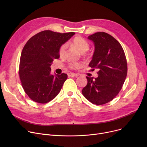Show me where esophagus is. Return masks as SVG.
Here are the masks:
<instances>
[{"mask_svg": "<svg viewBox=\"0 0 147 147\" xmlns=\"http://www.w3.org/2000/svg\"><path fill=\"white\" fill-rule=\"evenodd\" d=\"M79 75L78 74H75V73H68V76L69 77V78H72V77H77Z\"/></svg>", "mask_w": 147, "mask_h": 147, "instance_id": "obj_1", "label": "esophagus"}]
</instances>
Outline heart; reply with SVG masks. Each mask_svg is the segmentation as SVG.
<instances>
[{"label":"heart","instance_id":"heart-1","mask_svg":"<svg viewBox=\"0 0 147 147\" xmlns=\"http://www.w3.org/2000/svg\"><path fill=\"white\" fill-rule=\"evenodd\" d=\"M71 45L73 47L78 49L81 53H84L86 52L89 50L90 47L89 43L81 37H76L75 38H74L71 42ZM66 48V44H64L61 46L59 51V55L61 56H63L64 55ZM69 66L71 68H79L82 66V64L79 63H73L69 64Z\"/></svg>","mask_w":147,"mask_h":147}]
</instances>
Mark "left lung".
Instances as JSON below:
<instances>
[{
  "instance_id": "left-lung-1",
  "label": "left lung",
  "mask_w": 147,
  "mask_h": 147,
  "mask_svg": "<svg viewBox=\"0 0 147 147\" xmlns=\"http://www.w3.org/2000/svg\"><path fill=\"white\" fill-rule=\"evenodd\" d=\"M88 38L95 46L89 65L99 71L96 78L86 77L88 84L82 92L92 104L102 105L112 101L121 89L127 72L126 58L120 43L108 33L97 32Z\"/></svg>"
}]
</instances>
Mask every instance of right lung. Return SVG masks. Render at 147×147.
<instances>
[{
	"label": "right lung",
	"instance_id": "obj_1",
	"mask_svg": "<svg viewBox=\"0 0 147 147\" xmlns=\"http://www.w3.org/2000/svg\"><path fill=\"white\" fill-rule=\"evenodd\" d=\"M75 33H60L45 30L27 41L20 61L19 75L22 86L34 102L45 104L55 98L67 79V74H52L51 65L59 58L61 46Z\"/></svg>",
	"mask_w": 147,
	"mask_h": 147
}]
</instances>
